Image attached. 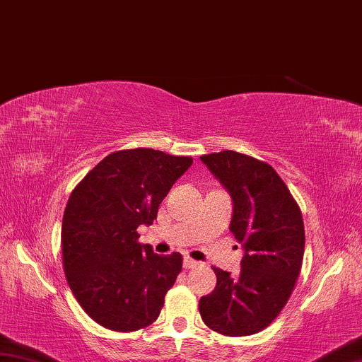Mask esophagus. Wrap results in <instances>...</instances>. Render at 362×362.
<instances>
[{
    "label": "esophagus",
    "mask_w": 362,
    "mask_h": 362,
    "mask_svg": "<svg viewBox=\"0 0 362 362\" xmlns=\"http://www.w3.org/2000/svg\"><path fill=\"white\" fill-rule=\"evenodd\" d=\"M200 264H202L200 262H197V260H194V258H190V257L184 258V268H186V269L197 268V266H200Z\"/></svg>",
    "instance_id": "34e87169"
}]
</instances>
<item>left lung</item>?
<instances>
[{"instance_id": "8db88e82", "label": "left lung", "mask_w": 362, "mask_h": 362, "mask_svg": "<svg viewBox=\"0 0 362 362\" xmlns=\"http://www.w3.org/2000/svg\"><path fill=\"white\" fill-rule=\"evenodd\" d=\"M200 159L233 199L230 231L245 250L238 277L213 266L217 284L202 296L200 315L222 336H250L274 322L295 288L305 244L303 214L269 163L230 149Z\"/></svg>"}]
</instances>
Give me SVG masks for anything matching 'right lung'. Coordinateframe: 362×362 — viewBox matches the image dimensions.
I'll list each match as a JSON object with an SVG mask.
<instances>
[{"label": "right lung", "mask_w": 362, "mask_h": 362, "mask_svg": "<svg viewBox=\"0 0 362 362\" xmlns=\"http://www.w3.org/2000/svg\"><path fill=\"white\" fill-rule=\"evenodd\" d=\"M189 156L151 148L115 151L102 159L67 200L61 250L67 284L94 322L132 332L158 320L182 255L154 254L139 243L175 181L192 165Z\"/></svg>", "instance_id": "add662e5"}]
</instances>
